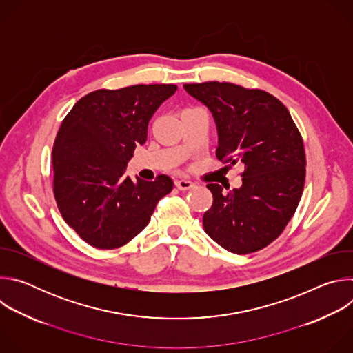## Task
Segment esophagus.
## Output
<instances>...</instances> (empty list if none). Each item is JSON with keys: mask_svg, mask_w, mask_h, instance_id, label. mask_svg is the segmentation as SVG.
Returning <instances> with one entry per match:
<instances>
[{"mask_svg": "<svg viewBox=\"0 0 353 353\" xmlns=\"http://www.w3.org/2000/svg\"><path fill=\"white\" fill-rule=\"evenodd\" d=\"M176 187L179 190H190L194 187V183L190 181V180H185V179H181V180H176Z\"/></svg>", "mask_w": 353, "mask_h": 353, "instance_id": "34e87169", "label": "esophagus"}]
</instances>
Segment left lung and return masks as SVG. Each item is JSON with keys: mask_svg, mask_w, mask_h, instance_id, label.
Here are the masks:
<instances>
[{"mask_svg": "<svg viewBox=\"0 0 353 353\" xmlns=\"http://www.w3.org/2000/svg\"><path fill=\"white\" fill-rule=\"evenodd\" d=\"M218 130L216 158L241 165V187L225 192L207 184L214 203L203 216L205 233L234 254L272 243L293 216L303 192L306 154L288 109L271 93L230 82L185 83Z\"/></svg>", "mask_w": 353, "mask_h": 353, "instance_id": "8db88e82", "label": "left lung"}]
</instances>
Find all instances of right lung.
I'll use <instances>...</instances> for the list:
<instances>
[{
    "label": "right lung",
    "instance_id": "add662e5",
    "mask_svg": "<svg viewBox=\"0 0 353 353\" xmlns=\"http://www.w3.org/2000/svg\"><path fill=\"white\" fill-rule=\"evenodd\" d=\"M177 86L132 85L99 89L79 99L65 116L53 146V191L64 221L88 244L112 250L127 244L148 225L173 180L125 174L148 124Z\"/></svg>",
    "mask_w": 353,
    "mask_h": 353
}]
</instances>
